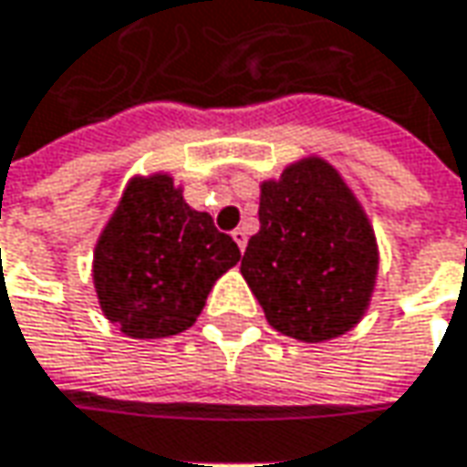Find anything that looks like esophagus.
<instances>
[{"label": "esophagus", "mask_w": 467, "mask_h": 467, "mask_svg": "<svg viewBox=\"0 0 467 467\" xmlns=\"http://www.w3.org/2000/svg\"><path fill=\"white\" fill-rule=\"evenodd\" d=\"M231 236H234V242L239 244V249H246V239H249V236H246V231H244V228H236V231H234V234H231Z\"/></svg>", "instance_id": "esophagus-1"}]
</instances>
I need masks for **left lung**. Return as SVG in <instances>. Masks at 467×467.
<instances>
[{
  "mask_svg": "<svg viewBox=\"0 0 467 467\" xmlns=\"http://www.w3.org/2000/svg\"><path fill=\"white\" fill-rule=\"evenodd\" d=\"M377 270L374 228L325 158L306 155L262 182L242 275L275 330L304 343L346 335L367 314Z\"/></svg>",
  "mask_w": 467,
  "mask_h": 467,
  "instance_id": "obj_1",
  "label": "left lung"
}]
</instances>
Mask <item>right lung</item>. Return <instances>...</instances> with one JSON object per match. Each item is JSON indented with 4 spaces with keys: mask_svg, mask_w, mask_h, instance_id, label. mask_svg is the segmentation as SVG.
Returning a JSON list of instances; mask_svg holds the SVG:
<instances>
[{
    "mask_svg": "<svg viewBox=\"0 0 467 467\" xmlns=\"http://www.w3.org/2000/svg\"><path fill=\"white\" fill-rule=\"evenodd\" d=\"M242 252L207 213L192 210L169 173L135 176L93 249L103 317L137 340L189 330L215 280Z\"/></svg>",
    "mask_w": 467,
    "mask_h": 467,
    "instance_id": "add662e5",
    "label": "right lung"
}]
</instances>
